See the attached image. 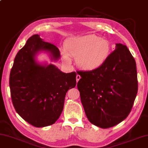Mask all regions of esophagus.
Instances as JSON below:
<instances>
[{
  "label": "esophagus",
  "instance_id": "34e87169",
  "mask_svg": "<svg viewBox=\"0 0 148 148\" xmlns=\"http://www.w3.org/2000/svg\"><path fill=\"white\" fill-rule=\"evenodd\" d=\"M80 78H81V76H80V75H79V74H77V75H76V81H77V82H78V80H80Z\"/></svg>",
  "mask_w": 148,
  "mask_h": 148
}]
</instances>
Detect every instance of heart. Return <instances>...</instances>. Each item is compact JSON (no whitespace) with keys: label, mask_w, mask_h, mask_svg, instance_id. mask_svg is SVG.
Masks as SVG:
<instances>
[{"label":"heart","mask_w":148,"mask_h":148,"mask_svg":"<svg viewBox=\"0 0 148 148\" xmlns=\"http://www.w3.org/2000/svg\"><path fill=\"white\" fill-rule=\"evenodd\" d=\"M65 51L76 58V63L82 69L94 70L104 65L111 54L112 46L108 40L95 34H88L70 39L65 45ZM64 58L67 62L70 58L66 54Z\"/></svg>","instance_id":"obj_1"}]
</instances>
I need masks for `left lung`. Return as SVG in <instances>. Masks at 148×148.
Here are the masks:
<instances>
[{"instance_id": "left-lung-1", "label": "left lung", "mask_w": 148, "mask_h": 148, "mask_svg": "<svg viewBox=\"0 0 148 148\" xmlns=\"http://www.w3.org/2000/svg\"><path fill=\"white\" fill-rule=\"evenodd\" d=\"M77 84L88 120L102 128L118 124L130 113L138 93L135 59L126 46L116 44L98 69L78 71Z\"/></svg>"}]
</instances>
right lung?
I'll return each mask as SVG.
<instances>
[{
	"mask_svg": "<svg viewBox=\"0 0 148 148\" xmlns=\"http://www.w3.org/2000/svg\"><path fill=\"white\" fill-rule=\"evenodd\" d=\"M50 54L51 60L60 57L56 46L34 34L15 57L9 78L14 109L26 122L42 127L54 123L62 112L65 96L76 85V73H64L56 66L38 64L39 52Z\"/></svg>",
	"mask_w": 148,
	"mask_h": 148,
	"instance_id": "add662e5",
	"label": "right lung"
}]
</instances>
